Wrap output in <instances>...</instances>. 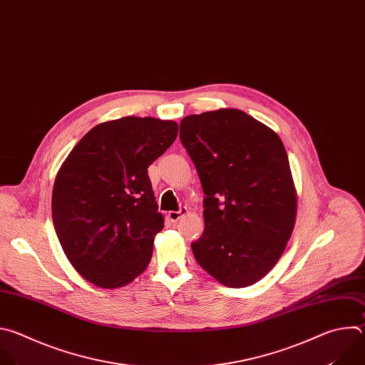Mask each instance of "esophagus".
<instances>
[{
	"label": "esophagus",
	"instance_id": "obj_1",
	"mask_svg": "<svg viewBox=\"0 0 365 365\" xmlns=\"http://www.w3.org/2000/svg\"><path fill=\"white\" fill-rule=\"evenodd\" d=\"M187 214V207H182L180 208L178 211H170L168 212V218L173 222V223H177L181 217H184Z\"/></svg>",
	"mask_w": 365,
	"mask_h": 365
}]
</instances>
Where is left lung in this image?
<instances>
[{"mask_svg":"<svg viewBox=\"0 0 365 365\" xmlns=\"http://www.w3.org/2000/svg\"><path fill=\"white\" fill-rule=\"evenodd\" d=\"M180 139L205 194L195 260L225 286L256 283L280 259L297 218L280 138L243 110L218 109L185 116Z\"/></svg>","mask_w":365,"mask_h":365,"instance_id":"8db88e82","label":"left lung"}]
</instances>
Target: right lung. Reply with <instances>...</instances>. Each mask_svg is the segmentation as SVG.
Instances as JSON below:
<instances>
[{
    "instance_id": "1",
    "label": "right lung",
    "mask_w": 365,
    "mask_h": 365,
    "mask_svg": "<svg viewBox=\"0 0 365 365\" xmlns=\"http://www.w3.org/2000/svg\"><path fill=\"white\" fill-rule=\"evenodd\" d=\"M178 125L126 116L92 128L57 173L51 214L71 266L91 283L113 289L151 262L164 227L148 167L175 140Z\"/></svg>"
}]
</instances>
